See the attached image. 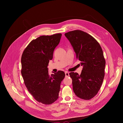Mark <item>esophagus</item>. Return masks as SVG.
Masks as SVG:
<instances>
[{
    "label": "esophagus",
    "mask_w": 123,
    "mask_h": 123,
    "mask_svg": "<svg viewBox=\"0 0 123 123\" xmlns=\"http://www.w3.org/2000/svg\"><path fill=\"white\" fill-rule=\"evenodd\" d=\"M65 76H66V77H69V72H65Z\"/></svg>",
    "instance_id": "esophagus-1"
}]
</instances>
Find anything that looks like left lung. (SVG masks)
Returning <instances> with one entry per match:
<instances>
[{
  "label": "left lung",
  "instance_id": "1",
  "mask_svg": "<svg viewBox=\"0 0 123 123\" xmlns=\"http://www.w3.org/2000/svg\"><path fill=\"white\" fill-rule=\"evenodd\" d=\"M83 67L80 75L70 72L73 91L78 97L90 100L97 95L104 80L106 61L99 43L86 32L76 30L66 33Z\"/></svg>",
  "mask_w": 123,
  "mask_h": 123
}]
</instances>
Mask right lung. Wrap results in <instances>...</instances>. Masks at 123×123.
<instances>
[{
    "instance_id": "add662e5",
    "label": "right lung",
    "mask_w": 123,
    "mask_h": 123,
    "mask_svg": "<svg viewBox=\"0 0 123 123\" xmlns=\"http://www.w3.org/2000/svg\"><path fill=\"white\" fill-rule=\"evenodd\" d=\"M61 36V33L43 35L32 40L21 57V74L25 85L34 98L45 105L57 100L61 83L65 76L62 71L50 75L47 68Z\"/></svg>"
}]
</instances>
